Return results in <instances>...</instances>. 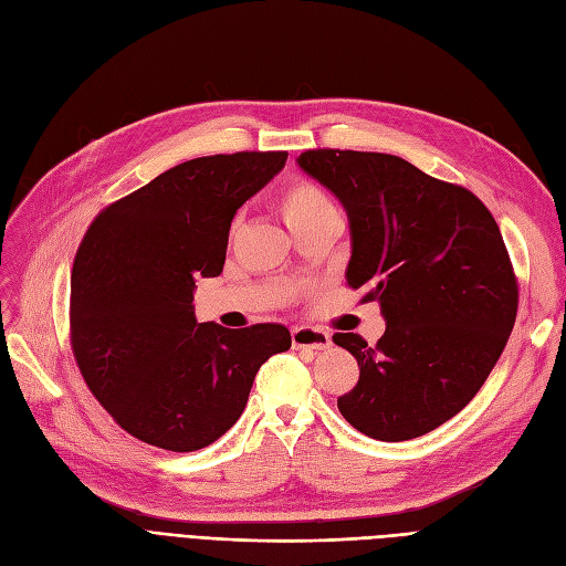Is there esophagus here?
<instances>
[{
    "label": "esophagus",
    "mask_w": 566,
    "mask_h": 566,
    "mask_svg": "<svg viewBox=\"0 0 566 566\" xmlns=\"http://www.w3.org/2000/svg\"><path fill=\"white\" fill-rule=\"evenodd\" d=\"M291 343H294L296 350L319 353L329 348L332 336L322 329H315V326H294L291 329Z\"/></svg>",
    "instance_id": "1"
}]
</instances>
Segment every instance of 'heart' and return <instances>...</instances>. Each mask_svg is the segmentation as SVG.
<instances>
[{"label":"heart","instance_id":"obj_1","mask_svg":"<svg viewBox=\"0 0 566 566\" xmlns=\"http://www.w3.org/2000/svg\"><path fill=\"white\" fill-rule=\"evenodd\" d=\"M277 209L289 230H296L307 223L324 221L338 216L334 199L326 195L313 180L294 178L284 184L277 192Z\"/></svg>","mask_w":566,"mask_h":566}]
</instances>
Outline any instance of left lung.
I'll return each instance as SVG.
<instances>
[{
    "instance_id": "1",
    "label": "left lung",
    "mask_w": 566,
    "mask_h": 566,
    "mask_svg": "<svg viewBox=\"0 0 566 566\" xmlns=\"http://www.w3.org/2000/svg\"><path fill=\"white\" fill-rule=\"evenodd\" d=\"M296 161L348 213L345 280L386 317L376 345L334 336L359 364L338 411L380 442L440 428L484 386L515 324L517 280L494 216L395 155L305 150Z\"/></svg>"
}]
</instances>
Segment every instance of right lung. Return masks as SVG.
<instances>
[{"label": "right lung", "instance_id": "1", "mask_svg": "<svg viewBox=\"0 0 566 566\" xmlns=\"http://www.w3.org/2000/svg\"><path fill=\"white\" fill-rule=\"evenodd\" d=\"M286 153L197 157L105 207L70 277V340L88 390L136 440L197 451L242 416L282 324L197 322L195 280L218 277L230 223Z\"/></svg>", "mask_w": 566, "mask_h": 566}]
</instances>
